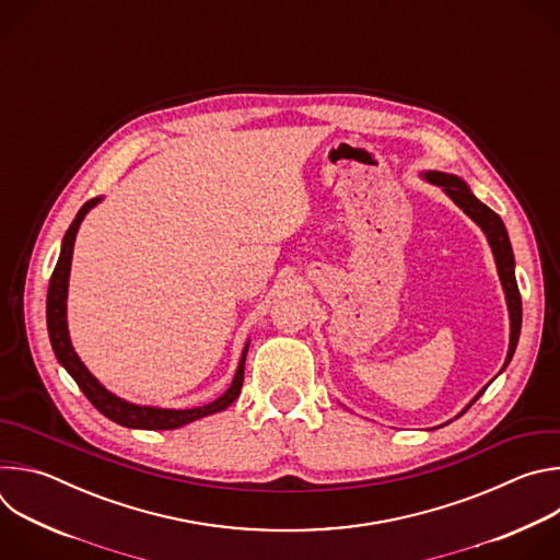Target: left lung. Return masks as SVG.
<instances>
[{
	"label": "left lung",
	"instance_id": "obj_1",
	"mask_svg": "<svg viewBox=\"0 0 560 560\" xmlns=\"http://www.w3.org/2000/svg\"><path fill=\"white\" fill-rule=\"evenodd\" d=\"M425 179L441 186L445 190V195L476 223L481 225V230L486 232L488 242H490V248L494 253V259H497V270H499V277H501V283H503V290H505V301H508V310H510V350H508V359H505V365L503 370L508 368V363L512 361L514 357V350H516V343H518V335H521V322H523V305H521V292H518V283H516V275H514V253H512V244H510V236H508V230L501 221V217L488 208L483 201H478L471 190L467 188V184L454 175H445V173H425ZM501 370V372H503ZM488 389V385L478 392L471 404L460 412L465 415L474 404L476 398L481 396L483 392ZM458 415V417H460Z\"/></svg>",
	"mask_w": 560,
	"mask_h": 560
}]
</instances>
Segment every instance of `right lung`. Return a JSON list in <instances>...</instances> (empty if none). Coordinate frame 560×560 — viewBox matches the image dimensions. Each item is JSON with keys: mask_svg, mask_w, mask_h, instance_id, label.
<instances>
[{"mask_svg": "<svg viewBox=\"0 0 560 560\" xmlns=\"http://www.w3.org/2000/svg\"><path fill=\"white\" fill-rule=\"evenodd\" d=\"M102 199H91L86 201L82 208H79L77 217L72 219L70 228L63 234L61 242V253L57 259V266L52 270L50 283H48V299H46V324H48V337H50V346L52 352L57 357V361L66 368V372L74 378V383L79 385L86 394L89 401L110 421L124 425V428H137V430H175L182 428L186 423H192L197 419L210 417L214 412L225 410L230 404L236 401L238 392H242L244 385V368H246V352H248V343L246 350L242 354V361H238L236 374L230 383V387L217 398V401L208 404V406H199V408H190V410H166V408H148V406H135L124 401V398L110 394L91 372L89 368L82 363L72 350L70 337H68V324H66V294H68V275H70V261H72V248H74V236L79 230V223L84 221V217L89 214L91 208H95Z\"/></svg>", "mask_w": 560, "mask_h": 560, "instance_id": "1", "label": "right lung"}]
</instances>
